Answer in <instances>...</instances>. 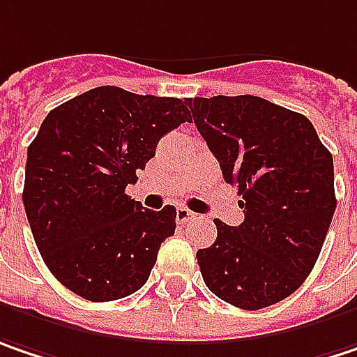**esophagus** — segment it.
Listing matches in <instances>:
<instances>
[{
	"instance_id": "34e87169",
	"label": "esophagus",
	"mask_w": 357,
	"mask_h": 357,
	"mask_svg": "<svg viewBox=\"0 0 357 357\" xmlns=\"http://www.w3.org/2000/svg\"><path fill=\"white\" fill-rule=\"evenodd\" d=\"M176 218H178V222H181V224H185V222L194 220V218H196V214H194L192 210H188V208L179 206L178 212H176Z\"/></svg>"
}]
</instances>
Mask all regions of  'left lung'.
<instances>
[{"label":"left lung","mask_w":357,"mask_h":357,"mask_svg":"<svg viewBox=\"0 0 357 357\" xmlns=\"http://www.w3.org/2000/svg\"><path fill=\"white\" fill-rule=\"evenodd\" d=\"M244 222L214 220L216 242L196 252L206 287L257 311L295 293L321 252L335 212L333 158L311 121L261 96L185 98Z\"/></svg>","instance_id":"8db88e82"}]
</instances>
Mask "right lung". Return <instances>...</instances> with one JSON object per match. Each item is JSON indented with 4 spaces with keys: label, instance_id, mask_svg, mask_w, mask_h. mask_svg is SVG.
Instances as JSON below:
<instances>
[{
    "label": "right lung",
    "instance_id": "right-lung-1",
    "mask_svg": "<svg viewBox=\"0 0 357 357\" xmlns=\"http://www.w3.org/2000/svg\"><path fill=\"white\" fill-rule=\"evenodd\" d=\"M185 102L98 86L52 109L28 147L24 208L54 277L82 299L115 301L147 283L176 208L143 210L125 188Z\"/></svg>",
    "mask_w": 357,
    "mask_h": 357
}]
</instances>
